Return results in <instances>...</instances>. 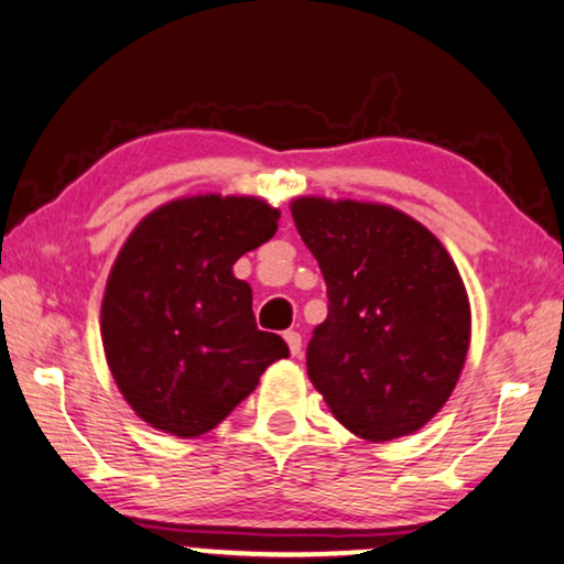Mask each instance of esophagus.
Here are the masks:
<instances>
[{"label":"esophagus","instance_id":"obj_1","mask_svg":"<svg viewBox=\"0 0 564 564\" xmlns=\"http://www.w3.org/2000/svg\"><path fill=\"white\" fill-rule=\"evenodd\" d=\"M284 340H288V346H290V354L292 356H300V350H302V336L297 330H288L284 333Z\"/></svg>","mask_w":564,"mask_h":564}]
</instances>
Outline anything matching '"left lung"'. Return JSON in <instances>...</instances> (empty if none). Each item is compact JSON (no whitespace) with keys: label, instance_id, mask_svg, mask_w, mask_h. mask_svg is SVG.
Returning <instances> with one entry per match:
<instances>
[{"label":"left lung","instance_id":"1","mask_svg":"<svg viewBox=\"0 0 564 564\" xmlns=\"http://www.w3.org/2000/svg\"><path fill=\"white\" fill-rule=\"evenodd\" d=\"M290 210L328 288V317L307 343L310 381L354 435H412L451 399L470 346L458 267L391 206L295 198Z\"/></svg>","mask_w":564,"mask_h":564}]
</instances>
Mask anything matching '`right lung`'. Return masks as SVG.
I'll return each mask as SVG.
<instances>
[{
	"label": "right lung",
	"instance_id": "obj_1",
	"mask_svg": "<svg viewBox=\"0 0 564 564\" xmlns=\"http://www.w3.org/2000/svg\"><path fill=\"white\" fill-rule=\"evenodd\" d=\"M247 195H193L142 218L111 267L101 338L111 377L154 430L198 437L257 389L288 343L257 328L236 259L276 231Z\"/></svg>",
	"mask_w": 564,
	"mask_h": 564
}]
</instances>
